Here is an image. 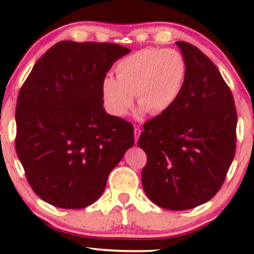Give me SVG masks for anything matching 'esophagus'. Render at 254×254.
<instances>
[{
    "mask_svg": "<svg viewBox=\"0 0 254 254\" xmlns=\"http://www.w3.org/2000/svg\"><path fill=\"white\" fill-rule=\"evenodd\" d=\"M140 133H141V130H140V127H134V139H135V143H136V141H137V139H139V135H140Z\"/></svg>",
    "mask_w": 254,
    "mask_h": 254,
    "instance_id": "esophagus-1",
    "label": "esophagus"
}]
</instances>
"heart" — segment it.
<instances>
[{
	"label": "heart",
	"mask_w": 254,
	"mask_h": 254,
	"mask_svg": "<svg viewBox=\"0 0 254 254\" xmlns=\"http://www.w3.org/2000/svg\"><path fill=\"white\" fill-rule=\"evenodd\" d=\"M183 55L174 49L147 47L120 60L117 79L106 76L102 81V100L111 115L122 118L135 95L141 111L160 114L178 100L186 79Z\"/></svg>",
	"instance_id": "b5f03b06"
}]
</instances>
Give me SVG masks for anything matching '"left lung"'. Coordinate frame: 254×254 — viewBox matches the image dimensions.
I'll use <instances>...</instances> for the list:
<instances>
[{
	"label": "left lung",
	"mask_w": 254,
	"mask_h": 254,
	"mask_svg": "<svg viewBox=\"0 0 254 254\" xmlns=\"http://www.w3.org/2000/svg\"><path fill=\"white\" fill-rule=\"evenodd\" d=\"M176 44L187 66L183 91L168 111L144 124L137 144L148 159L141 179L149 199L185 210L221 189L235 154L238 117L212 60L188 42Z\"/></svg>",
	"instance_id": "1"
}]
</instances>
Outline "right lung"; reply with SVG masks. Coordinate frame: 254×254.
Segmentation results:
<instances>
[{
  "label": "right lung",
  "instance_id": "1",
  "mask_svg": "<svg viewBox=\"0 0 254 254\" xmlns=\"http://www.w3.org/2000/svg\"><path fill=\"white\" fill-rule=\"evenodd\" d=\"M111 42L60 41L38 60L16 102L15 150L32 190L60 208L102 195L134 143L133 127L103 107L102 81L130 53Z\"/></svg>",
  "mask_w": 254,
  "mask_h": 254
}]
</instances>
